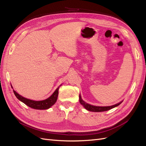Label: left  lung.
I'll return each instance as SVG.
<instances>
[{"mask_svg":"<svg viewBox=\"0 0 146 146\" xmlns=\"http://www.w3.org/2000/svg\"><path fill=\"white\" fill-rule=\"evenodd\" d=\"M79 99H80L79 100L80 103L87 110H88V111H94V112H101V111H108V110H111L114 107H117L118 105H119L122 102H119L116 105H114L112 106H108V107H96V106L91 105H90V104H86V102H85L82 100L80 95L79 96Z\"/></svg>","mask_w":146,"mask_h":146,"instance_id":"left-lung-1","label":"left lung"}]
</instances>
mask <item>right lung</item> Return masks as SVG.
<instances>
[{
	"mask_svg": "<svg viewBox=\"0 0 146 146\" xmlns=\"http://www.w3.org/2000/svg\"><path fill=\"white\" fill-rule=\"evenodd\" d=\"M58 90L59 87L57 88L55 91L53 93V94L48 99L41 101H35L26 99L19 95L18 93H17L15 90H13V92H14L15 95L17 99L21 101L22 102L25 104L26 105L29 106V107L36 110H46L51 107L56 102L58 95Z\"/></svg>",
	"mask_w": 146,
	"mask_h": 146,
	"instance_id": "add662e5",
	"label": "right lung"
}]
</instances>
